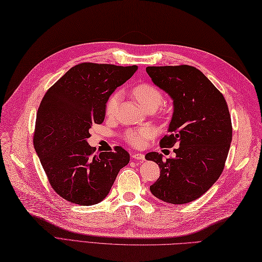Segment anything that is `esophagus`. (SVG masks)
<instances>
[{
    "mask_svg": "<svg viewBox=\"0 0 262 262\" xmlns=\"http://www.w3.org/2000/svg\"><path fill=\"white\" fill-rule=\"evenodd\" d=\"M131 157L133 160H139V161L144 160V155H142V153H132Z\"/></svg>",
    "mask_w": 262,
    "mask_h": 262,
    "instance_id": "1",
    "label": "esophagus"
}]
</instances>
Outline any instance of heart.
<instances>
[{"mask_svg": "<svg viewBox=\"0 0 262 262\" xmlns=\"http://www.w3.org/2000/svg\"><path fill=\"white\" fill-rule=\"evenodd\" d=\"M133 94L137 98V100L140 102L144 109H148L150 106L158 107L162 103L163 101V94L159 90V89L151 84V83H139L133 89ZM121 99L120 91L113 92L109 99L106 100L105 103V113L106 116H113L116 113L119 102ZM157 135V130L153 126H143L140 129L130 130L125 133V141L131 144L135 148H140L142 146L146 140L153 138Z\"/></svg>", "mask_w": 262, "mask_h": 262, "instance_id": "1", "label": "heart"}]
</instances>
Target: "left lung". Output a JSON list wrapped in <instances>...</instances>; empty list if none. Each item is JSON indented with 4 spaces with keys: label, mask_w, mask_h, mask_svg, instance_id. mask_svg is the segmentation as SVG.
I'll return each instance as SVG.
<instances>
[{
    "label": "left lung",
    "mask_w": 262,
    "mask_h": 262,
    "mask_svg": "<svg viewBox=\"0 0 262 262\" xmlns=\"http://www.w3.org/2000/svg\"><path fill=\"white\" fill-rule=\"evenodd\" d=\"M157 86L173 100V116L161 148H172L176 158L149 152L146 160L160 167L150 186L152 194L172 205L200 198L221 176L232 140V124L225 97L200 70L191 66L148 67Z\"/></svg>",
    "instance_id": "obj_1"
}]
</instances>
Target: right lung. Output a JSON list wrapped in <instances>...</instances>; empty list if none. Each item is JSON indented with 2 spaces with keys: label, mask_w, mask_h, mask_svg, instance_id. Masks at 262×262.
<instances>
[{
  "label": "right lung",
  "mask_w": 262,
  "mask_h": 262,
  "mask_svg": "<svg viewBox=\"0 0 262 262\" xmlns=\"http://www.w3.org/2000/svg\"><path fill=\"white\" fill-rule=\"evenodd\" d=\"M137 69L80 63L44 94L36 113L34 149L51 187L67 201L81 206L102 201L129 163V153L121 146L93 155L86 139L92 124L103 122L106 100Z\"/></svg>",
  "instance_id": "1"
}]
</instances>
